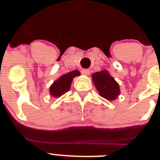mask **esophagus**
I'll return each instance as SVG.
<instances>
[{
	"label": "esophagus",
	"mask_w": 160,
	"mask_h": 160,
	"mask_svg": "<svg viewBox=\"0 0 160 160\" xmlns=\"http://www.w3.org/2000/svg\"><path fill=\"white\" fill-rule=\"evenodd\" d=\"M82 74H84V75H89V74H90V70H87V69H83V70H82Z\"/></svg>",
	"instance_id": "esophagus-1"
}]
</instances>
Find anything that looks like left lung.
Segmentation results:
<instances>
[{"mask_svg": "<svg viewBox=\"0 0 160 160\" xmlns=\"http://www.w3.org/2000/svg\"><path fill=\"white\" fill-rule=\"evenodd\" d=\"M92 80L100 96L107 100H114L119 94L118 82L106 70L93 73Z\"/></svg>", "mask_w": 160, "mask_h": 160, "instance_id": "8db88e82", "label": "left lung"}]
</instances>
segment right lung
<instances>
[{"label": "right lung", "mask_w": 160, "mask_h": 160, "mask_svg": "<svg viewBox=\"0 0 160 160\" xmlns=\"http://www.w3.org/2000/svg\"><path fill=\"white\" fill-rule=\"evenodd\" d=\"M78 75H80V72L78 70H73L61 76L52 84L49 88V92L51 95L55 98H58L67 92L68 90H70L73 78L75 76Z\"/></svg>", "instance_id": "1"}]
</instances>
